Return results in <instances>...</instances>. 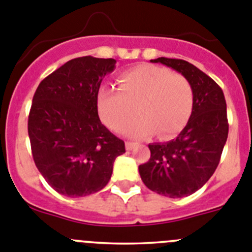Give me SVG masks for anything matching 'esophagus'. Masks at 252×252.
<instances>
[{
    "label": "esophagus",
    "mask_w": 252,
    "mask_h": 252,
    "mask_svg": "<svg viewBox=\"0 0 252 252\" xmlns=\"http://www.w3.org/2000/svg\"><path fill=\"white\" fill-rule=\"evenodd\" d=\"M125 146H126V150H127V151H130V150H132L133 147L136 146V144H133V142H126Z\"/></svg>",
    "instance_id": "34e87169"
}]
</instances>
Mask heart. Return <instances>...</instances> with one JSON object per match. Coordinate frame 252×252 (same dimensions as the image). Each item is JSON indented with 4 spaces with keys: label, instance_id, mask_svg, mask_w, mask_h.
Masks as SVG:
<instances>
[{
    "label": "heart",
    "instance_id": "b5f03b06",
    "mask_svg": "<svg viewBox=\"0 0 252 252\" xmlns=\"http://www.w3.org/2000/svg\"><path fill=\"white\" fill-rule=\"evenodd\" d=\"M119 91L102 89L97 94V111L112 131L128 128L131 137L144 138L158 132L162 140L184 130L193 108V90L184 75L166 67L140 64L117 77Z\"/></svg>",
    "mask_w": 252,
    "mask_h": 252
}]
</instances>
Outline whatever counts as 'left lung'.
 <instances>
[{
    "label": "left lung",
    "instance_id": "obj_1",
    "mask_svg": "<svg viewBox=\"0 0 252 252\" xmlns=\"http://www.w3.org/2000/svg\"><path fill=\"white\" fill-rule=\"evenodd\" d=\"M184 75L193 90L190 120L175 140L151 144V158L138 166L147 188L166 197H184L201 189L214 175L228 135L226 101L211 77L184 60H151Z\"/></svg>",
    "mask_w": 252,
    "mask_h": 252
}]
</instances>
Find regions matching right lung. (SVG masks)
I'll list each match as a JSON object with an SVG mask.
<instances>
[{
  "label": "right lung",
  "mask_w": 252,
  "mask_h": 252,
  "mask_svg": "<svg viewBox=\"0 0 252 252\" xmlns=\"http://www.w3.org/2000/svg\"><path fill=\"white\" fill-rule=\"evenodd\" d=\"M116 60L92 56L70 60L37 87L29 116L36 167L47 184L68 197L105 188L125 142L100 121L97 94Z\"/></svg>",
  "instance_id": "add662e5"
}]
</instances>
